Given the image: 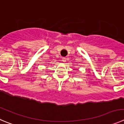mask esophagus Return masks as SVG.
<instances>
[{
	"mask_svg": "<svg viewBox=\"0 0 124 124\" xmlns=\"http://www.w3.org/2000/svg\"><path fill=\"white\" fill-rule=\"evenodd\" d=\"M66 60H67L66 57H62V62H66Z\"/></svg>",
	"mask_w": 124,
	"mask_h": 124,
	"instance_id": "34e87169",
	"label": "esophagus"
}]
</instances>
